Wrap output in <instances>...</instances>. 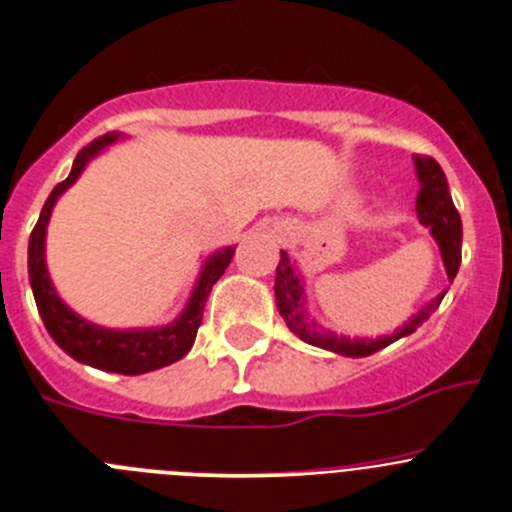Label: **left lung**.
I'll use <instances>...</instances> for the list:
<instances>
[{
    "mask_svg": "<svg viewBox=\"0 0 512 512\" xmlns=\"http://www.w3.org/2000/svg\"><path fill=\"white\" fill-rule=\"evenodd\" d=\"M415 170L417 180H420V192H417L415 202L417 217H420V222L430 229L434 241H437L439 251H442L444 268H447V278L449 283H452L461 263V219L452 202V195H449L447 175H444L439 163L430 156H415ZM442 298L444 293H439L437 298L427 302L417 315H412L410 320L400 329H395L393 334H386V337L378 339H349L342 337V334L329 332V329H320L310 317H307L302 278L298 276L295 263L290 261V256L285 254V251H280V261L276 268V305L290 332L298 334L302 342L334 351V354L351 356V359L371 356L376 354V351L386 349L388 344L398 342L400 337H408V334L415 332L422 322L430 320V315L437 310Z\"/></svg>",
    "mask_w": 512,
    "mask_h": 512,
    "instance_id": "8db88e82",
    "label": "left lung"
}]
</instances>
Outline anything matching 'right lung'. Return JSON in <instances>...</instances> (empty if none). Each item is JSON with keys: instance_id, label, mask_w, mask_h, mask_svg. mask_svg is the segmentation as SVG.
Wrapping results in <instances>:
<instances>
[{"instance_id": "1", "label": "right lung", "mask_w": 512, "mask_h": 512, "mask_svg": "<svg viewBox=\"0 0 512 512\" xmlns=\"http://www.w3.org/2000/svg\"><path fill=\"white\" fill-rule=\"evenodd\" d=\"M119 134H104L87 144L75 156L73 170L63 183H58L48 195L46 205H43L41 217H38L34 232L29 239V280L31 290H34L38 315L43 317L48 334L53 337L60 349L75 361L87 366H95L100 371L124 373V376H139V373L156 371L173 361L183 359L192 349L197 337V327L202 324V310L210 298L212 285L222 278L227 266L232 263L234 246H227L222 251H214L202 266L200 278H197L195 290H192L188 305L180 312L178 320H173L166 327H148V329H107L100 324H92L75 315L63 300L58 298L56 288H53L51 276L46 268V227L51 219L53 207H56L58 197L63 195L80 173L85 170L87 163L104 151L107 146L117 144Z\"/></svg>"}]
</instances>
